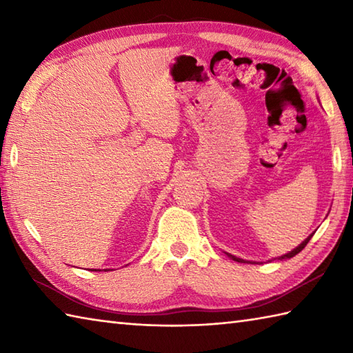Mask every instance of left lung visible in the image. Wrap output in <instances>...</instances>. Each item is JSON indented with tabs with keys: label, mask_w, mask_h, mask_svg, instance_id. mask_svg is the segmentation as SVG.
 I'll return each instance as SVG.
<instances>
[{
	"label": "left lung",
	"mask_w": 353,
	"mask_h": 353,
	"mask_svg": "<svg viewBox=\"0 0 353 353\" xmlns=\"http://www.w3.org/2000/svg\"><path fill=\"white\" fill-rule=\"evenodd\" d=\"M316 234V232H312V234L305 239V241H302L301 244H299L296 249H292L291 252H288V253H285V254H282V256H279V259L281 261H283V259H290V258H292V256H296V254L299 253V252H302L303 249H305V245L310 243V239L312 238V235ZM229 254V253H228ZM229 258H232L234 261H236V262H243V264H258V262H254V261H245V259H241V258H236V256H234V254H229Z\"/></svg>",
	"instance_id": "left-lung-1"
}]
</instances>
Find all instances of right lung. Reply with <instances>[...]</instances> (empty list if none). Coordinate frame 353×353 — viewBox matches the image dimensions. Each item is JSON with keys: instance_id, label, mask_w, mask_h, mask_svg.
Here are the masks:
<instances>
[{"instance_id": "add662e5", "label": "right lung", "mask_w": 353, "mask_h": 353, "mask_svg": "<svg viewBox=\"0 0 353 353\" xmlns=\"http://www.w3.org/2000/svg\"><path fill=\"white\" fill-rule=\"evenodd\" d=\"M95 272H97V270H95Z\"/></svg>"}]
</instances>
